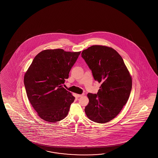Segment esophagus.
<instances>
[{"instance_id": "obj_1", "label": "esophagus", "mask_w": 158, "mask_h": 158, "mask_svg": "<svg viewBox=\"0 0 158 158\" xmlns=\"http://www.w3.org/2000/svg\"><path fill=\"white\" fill-rule=\"evenodd\" d=\"M85 94H77V97H82V96H84Z\"/></svg>"}]
</instances>
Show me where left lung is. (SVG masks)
<instances>
[{
  "label": "left lung",
  "instance_id": "left-lung-1",
  "mask_svg": "<svg viewBox=\"0 0 158 158\" xmlns=\"http://www.w3.org/2000/svg\"><path fill=\"white\" fill-rule=\"evenodd\" d=\"M81 56L90 69L94 80L101 83L97 94L88 93L85 112L98 123H106L118 115L128 102L132 79L124 60L111 47L94 45L84 50Z\"/></svg>",
  "mask_w": 158,
  "mask_h": 158
}]
</instances>
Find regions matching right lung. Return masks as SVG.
<instances>
[{
    "label": "right lung",
    "mask_w": 158,
    "mask_h": 158,
    "mask_svg": "<svg viewBox=\"0 0 158 158\" xmlns=\"http://www.w3.org/2000/svg\"><path fill=\"white\" fill-rule=\"evenodd\" d=\"M80 52L45 50L34 58L24 76L27 97L42 119L55 123L67 116L75 98L63 87Z\"/></svg>",
    "instance_id": "add662e5"
}]
</instances>
